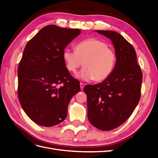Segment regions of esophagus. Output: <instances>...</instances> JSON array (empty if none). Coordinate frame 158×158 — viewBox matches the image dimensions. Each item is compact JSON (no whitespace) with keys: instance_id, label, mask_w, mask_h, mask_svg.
Returning <instances> with one entry per match:
<instances>
[{"instance_id":"34e87169","label":"esophagus","mask_w":158,"mask_h":158,"mask_svg":"<svg viewBox=\"0 0 158 158\" xmlns=\"http://www.w3.org/2000/svg\"><path fill=\"white\" fill-rule=\"evenodd\" d=\"M80 85L81 89H82L84 88V84L83 83H82V82H80Z\"/></svg>"}]
</instances>
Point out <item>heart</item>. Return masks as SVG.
<instances>
[{
	"label": "heart",
	"mask_w": 158,
	"mask_h": 158,
	"mask_svg": "<svg viewBox=\"0 0 158 158\" xmlns=\"http://www.w3.org/2000/svg\"><path fill=\"white\" fill-rule=\"evenodd\" d=\"M66 69L76 73L83 64L84 68L77 74L82 80L103 82L111 75L115 67L117 56L107 43L95 38H88L76 45V49L65 48L63 52Z\"/></svg>",
	"instance_id": "1"
}]
</instances>
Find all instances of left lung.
Wrapping results in <instances>:
<instances>
[{"label": "left lung", "instance_id": "8db88e82", "mask_svg": "<svg viewBox=\"0 0 158 158\" xmlns=\"http://www.w3.org/2000/svg\"><path fill=\"white\" fill-rule=\"evenodd\" d=\"M111 40L117 61L111 75L102 82L87 85L88 118L93 126L111 131L125 123L140 101L142 73L132 45L119 33L97 30Z\"/></svg>", "mask_w": 158, "mask_h": 158}]
</instances>
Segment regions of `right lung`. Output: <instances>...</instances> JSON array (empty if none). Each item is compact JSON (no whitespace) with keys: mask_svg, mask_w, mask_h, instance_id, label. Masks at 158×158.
<instances>
[{"mask_svg":"<svg viewBox=\"0 0 158 158\" xmlns=\"http://www.w3.org/2000/svg\"><path fill=\"white\" fill-rule=\"evenodd\" d=\"M80 32L47 26L28 41L23 52L18 68V99L27 115L41 126L63 122L70 99L80 92V82L66 69L63 52Z\"/></svg>","mask_w":158,"mask_h":158,"instance_id":"add662e5","label":"right lung"}]
</instances>
